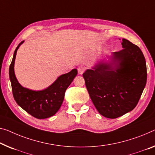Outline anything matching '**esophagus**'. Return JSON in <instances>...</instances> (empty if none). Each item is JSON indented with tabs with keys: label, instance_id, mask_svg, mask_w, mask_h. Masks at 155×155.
<instances>
[{
	"label": "esophagus",
	"instance_id": "34e87169",
	"mask_svg": "<svg viewBox=\"0 0 155 155\" xmlns=\"http://www.w3.org/2000/svg\"><path fill=\"white\" fill-rule=\"evenodd\" d=\"M85 70H86V68L84 66H78V73H79V74H82V73L85 71Z\"/></svg>",
	"mask_w": 155,
	"mask_h": 155
}]
</instances>
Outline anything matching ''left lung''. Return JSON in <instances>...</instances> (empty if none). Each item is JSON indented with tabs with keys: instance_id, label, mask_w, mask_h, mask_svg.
<instances>
[{
	"instance_id": "8db88e82",
	"label": "left lung",
	"mask_w": 155,
	"mask_h": 155,
	"mask_svg": "<svg viewBox=\"0 0 155 155\" xmlns=\"http://www.w3.org/2000/svg\"><path fill=\"white\" fill-rule=\"evenodd\" d=\"M121 44L123 48L113 54L114 60L119 61L116 69L101 63L82 75L94 106L108 118L134 109L146 84V63L141 50L125 39Z\"/></svg>"
}]
</instances>
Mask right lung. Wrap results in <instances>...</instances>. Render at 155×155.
Returning a JSON list of instances; mask_svg holds the SVG:
<instances>
[{
  "label": "right lung",
  "mask_w": 155,
  "mask_h": 155,
  "mask_svg": "<svg viewBox=\"0 0 155 155\" xmlns=\"http://www.w3.org/2000/svg\"><path fill=\"white\" fill-rule=\"evenodd\" d=\"M23 42L16 47L9 68L14 98L21 108L33 117L39 119L49 118L54 115L60 108L66 90L77 75L78 70L73 69L61 75L53 84L43 91H35L23 88L18 82L14 71L16 51Z\"/></svg>",
  "instance_id": "add662e5"
}]
</instances>
